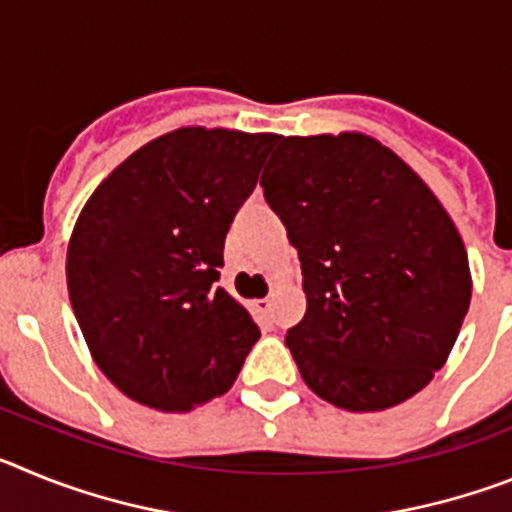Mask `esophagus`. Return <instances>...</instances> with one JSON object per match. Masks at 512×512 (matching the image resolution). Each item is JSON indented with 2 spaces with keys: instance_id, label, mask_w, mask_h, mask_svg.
Wrapping results in <instances>:
<instances>
[{
  "instance_id": "obj_1",
  "label": "esophagus",
  "mask_w": 512,
  "mask_h": 512,
  "mask_svg": "<svg viewBox=\"0 0 512 512\" xmlns=\"http://www.w3.org/2000/svg\"><path fill=\"white\" fill-rule=\"evenodd\" d=\"M256 307H259V310H264V312H269L271 310V300H269V297H264V300H256Z\"/></svg>"
}]
</instances>
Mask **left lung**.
Listing matches in <instances>:
<instances>
[{
  "mask_svg": "<svg viewBox=\"0 0 512 512\" xmlns=\"http://www.w3.org/2000/svg\"><path fill=\"white\" fill-rule=\"evenodd\" d=\"M261 179L302 266L305 318L287 330L302 379L351 413L395 408L449 359L472 300L449 212L364 133L289 135Z\"/></svg>",
  "mask_w": 512,
  "mask_h": 512,
  "instance_id": "1",
  "label": "left lung"
}]
</instances>
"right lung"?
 I'll return each mask as SVG.
<instances>
[{
    "instance_id": "add662e5",
    "label": "right lung",
    "mask_w": 512,
    "mask_h": 512,
    "mask_svg": "<svg viewBox=\"0 0 512 512\" xmlns=\"http://www.w3.org/2000/svg\"><path fill=\"white\" fill-rule=\"evenodd\" d=\"M279 135L179 128L92 192L66 253L94 364L130 400L187 413L233 387L261 330L215 287L225 235Z\"/></svg>"
}]
</instances>
